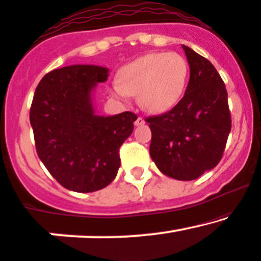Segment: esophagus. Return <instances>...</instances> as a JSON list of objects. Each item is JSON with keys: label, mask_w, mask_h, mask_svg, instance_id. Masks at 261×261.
Here are the masks:
<instances>
[{"label": "esophagus", "mask_w": 261, "mask_h": 261, "mask_svg": "<svg viewBox=\"0 0 261 261\" xmlns=\"http://www.w3.org/2000/svg\"><path fill=\"white\" fill-rule=\"evenodd\" d=\"M144 123H145L144 119H143L142 117H138V118L136 119V122H134V124H136L137 127H138V125H143V124H144Z\"/></svg>", "instance_id": "1"}]
</instances>
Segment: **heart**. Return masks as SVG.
I'll return each mask as SVG.
<instances>
[{
  "instance_id": "1",
  "label": "heart",
  "mask_w": 261,
  "mask_h": 261,
  "mask_svg": "<svg viewBox=\"0 0 261 261\" xmlns=\"http://www.w3.org/2000/svg\"><path fill=\"white\" fill-rule=\"evenodd\" d=\"M189 66L177 53H153L125 65L118 83L112 85L113 96H138L140 107L149 113L168 112L182 97Z\"/></svg>"
}]
</instances>
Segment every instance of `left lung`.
<instances>
[{"mask_svg":"<svg viewBox=\"0 0 261 261\" xmlns=\"http://www.w3.org/2000/svg\"><path fill=\"white\" fill-rule=\"evenodd\" d=\"M190 65L184 97L169 112L148 117L150 156L166 176L200 177L217 166L232 128L223 80L210 60L182 45Z\"/></svg>","mask_w":261,"mask_h":261,"instance_id":"1","label":"left lung"}]
</instances>
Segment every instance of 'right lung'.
I'll return each instance as SVG.
<instances>
[{
	"mask_svg": "<svg viewBox=\"0 0 261 261\" xmlns=\"http://www.w3.org/2000/svg\"><path fill=\"white\" fill-rule=\"evenodd\" d=\"M108 77L107 67L70 65L48 72L38 84L29 121L39 159L67 190L93 192L115 180L119 148L137 116H97L92 91Z\"/></svg>",
	"mask_w": 261,
	"mask_h": 261,
	"instance_id": "right-lung-1",
	"label": "right lung"
}]
</instances>
